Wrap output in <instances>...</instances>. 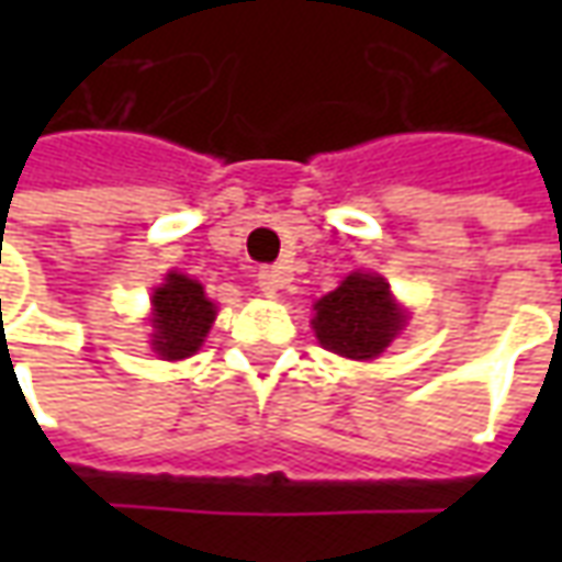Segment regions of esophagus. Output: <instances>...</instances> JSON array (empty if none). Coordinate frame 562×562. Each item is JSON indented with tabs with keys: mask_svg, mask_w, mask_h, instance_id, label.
<instances>
[{
	"mask_svg": "<svg viewBox=\"0 0 562 562\" xmlns=\"http://www.w3.org/2000/svg\"><path fill=\"white\" fill-rule=\"evenodd\" d=\"M258 280V289L265 294H277V289H280L282 282H285V270L282 268H261L256 273Z\"/></svg>",
	"mask_w": 562,
	"mask_h": 562,
	"instance_id": "1",
	"label": "esophagus"
}]
</instances>
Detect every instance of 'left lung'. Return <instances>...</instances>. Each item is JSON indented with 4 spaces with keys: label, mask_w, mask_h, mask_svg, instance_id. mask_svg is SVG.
I'll return each mask as SVG.
<instances>
[{
    "label": "left lung",
    "mask_w": 562,
    "mask_h": 562,
    "mask_svg": "<svg viewBox=\"0 0 562 562\" xmlns=\"http://www.w3.org/2000/svg\"><path fill=\"white\" fill-rule=\"evenodd\" d=\"M313 310L316 340L328 352L352 361L379 358L406 328V310H401L379 273L355 270L334 292L318 297Z\"/></svg>",
    "instance_id": "obj_1"
}]
</instances>
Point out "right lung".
<instances>
[{
	"label": "right lung",
	"mask_w": 562,
	"mask_h": 562,
	"mask_svg": "<svg viewBox=\"0 0 562 562\" xmlns=\"http://www.w3.org/2000/svg\"><path fill=\"white\" fill-rule=\"evenodd\" d=\"M153 352L165 361H183L201 349L216 318V304L204 294V285L186 273L171 270L159 289H153Z\"/></svg>",
	"instance_id": "obj_1"
}]
</instances>
